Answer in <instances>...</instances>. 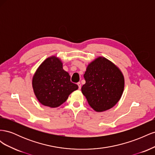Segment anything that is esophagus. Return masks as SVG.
<instances>
[{"label": "esophagus", "instance_id": "1", "mask_svg": "<svg viewBox=\"0 0 155 155\" xmlns=\"http://www.w3.org/2000/svg\"><path fill=\"white\" fill-rule=\"evenodd\" d=\"M78 85L79 89V90H80V89H81V83H80V82H79V83H78Z\"/></svg>", "mask_w": 155, "mask_h": 155}]
</instances>
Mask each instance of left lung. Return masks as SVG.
Listing matches in <instances>:
<instances>
[{
  "instance_id": "left-lung-1",
  "label": "left lung",
  "mask_w": 155,
  "mask_h": 155,
  "mask_svg": "<svg viewBox=\"0 0 155 155\" xmlns=\"http://www.w3.org/2000/svg\"><path fill=\"white\" fill-rule=\"evenodd\" d=\"M83 76L86 83L81 92L95 111L109 110L120 101L124 90V76L110 60L97 57L87 65Z\"/></svg>"
}]
</instances>
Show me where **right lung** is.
<instances>
[{
	"mask_svg": "<svg viewBox=\"0 0 155 155\" xmlns=\"http://www.w3.org/2000/svg\"><path fill=\"white\" fill-rule=\"evenodd\" d=\"M32 88L40 104L56 108L67 101L78 86L70 81L69 74L55 55L46 58L37 68L32 78Z\"/></svg>",
	"mask_w": 155,
	"mask_h": 155,
	"instance_id": "obj_1",
	"label": "right lung"
}]
</instances>
